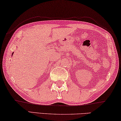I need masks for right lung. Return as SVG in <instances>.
Instances as JSON below:
<instances>
[{
	"instance_id": "obj_1",
	"label": "right lung",
	"mask_w": 121,
	"mask_h": 121,
	"mask_svg": "<svg viewBox=\"0 0 121 121\" xmlns=\"http://www.w3.org/2000/svg\"><path fill=\"white\" fill-rule=\"evenodd\" d=\"M13 53H12V55H13Z\"/></svg>"
}]
</instances>
